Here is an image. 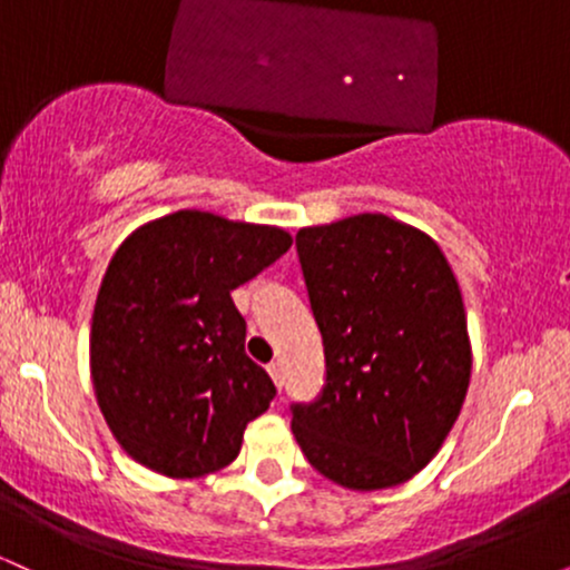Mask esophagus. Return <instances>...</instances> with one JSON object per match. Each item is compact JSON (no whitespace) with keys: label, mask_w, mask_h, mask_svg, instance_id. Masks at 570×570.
Returning a JSON list of instances; mask_svg holds the SVG:
<instances>
[{"label":"esophagus","mask_w":570,"mask_h":570,"mask_svg":"<svg viewBox=\"0 0 570 570\" xmlns=\"http://www.w3.org/2000/svg\"><path fill=\"white\" fill-rule=\"evenodd\" d=\"M267 372H271V377H273V383L278 385H284V367H281V362H271L267 364Z\"/></svg>","instance_id":"34e87169"}]
</instances>
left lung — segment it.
Returning a JSON list of instances; mask_svg holds the SVG:
<instances>
[{
    "instance_id": "left-lung-1",
    "label": "left lung",
    "mask_w": 570,
    "mask_h": 570,
    "mask_svg": "<svg viewBox=\"0 0 570 570\" xmlns=\"http://www.w3.org/2000/svg\"><path fill=\"white\" fill-rule=\"evenodd\" d=\"M297 254L326 383L292 407L294 440L337 485H402L440 453L472 377L453 267L431 235L385 214L299 227Z\"/></svg>"
}]
</instances>
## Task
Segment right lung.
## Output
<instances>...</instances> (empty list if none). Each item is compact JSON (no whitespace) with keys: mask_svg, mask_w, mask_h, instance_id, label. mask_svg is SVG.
<instances>
[{"mask_svg":"<svg viewBox=\"0 0 570 570\" xmlns=\"http://www.w3.org/2000/svg\"><path fill=\"white\" fill-rule=\"evenodd\" d=\"M289 246L276 225L181 208L117 248L94 307L90 377L104 421L141 466L195 480L238 458L276 385L246 356L230 292Z\"/></svg>","mask_w":570,"mask_h":570,"instance_id":"add662e5","label":"right lung"}]
</instances>
